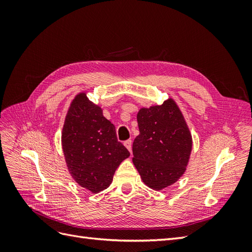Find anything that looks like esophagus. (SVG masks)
<instances>
[{
	"label": "esophagus",
	"mask_w": 252,
	"mask_h": 252,
	"mask_svg": "<svg viewBox=\"0 0 252 252\" xmlns=\"http://www.w3.org/2000/svg\"><path fill=\"white\" fill-rule=\"evenodd\" d=\"M124 145L126 146V148L131 152V150H132V141L131 140H127V141L124 142Z\"/></svg>",
	"instance_id": "esophagus-1"
}]
</instances>
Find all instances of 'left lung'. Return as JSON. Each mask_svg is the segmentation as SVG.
Listing matches in <instances>:
<instances>
[{"instance_id":"8db88e82","label":"left lung","mask_w":252,"mask_h":252,"mask_svg":"<svg viewBox=\"0 0 252 252\" xmlns=\"http://www.w3.org/2000/svg\"><path fill=\"white\" fill-rule=\"evenodd\" d=\"M140 134L132 145L134 166L152 189L169 186L185 172L192 139L172 98L142 108L136 116Z\"/></svg>"}]
</instances>
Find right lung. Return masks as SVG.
<instances>
[{
    "label": "right lung",
    "instance_id": "right-lung-1",
    "mask_svg": "<svg viewBox=\"0 0 252 252\" xmlns=\"http://www.w3.org/2000/svg\"><path fill=\"white\" fill-rule=\"evenodd\" d=\"M62 146L71 177L93 192L107 188L121 162L130 156L118 141L116 127L85 94L75 96L68 110Z\"/></svg>",
    "mask_w": 252,
    "mask_h": 252
}]
</instances>
